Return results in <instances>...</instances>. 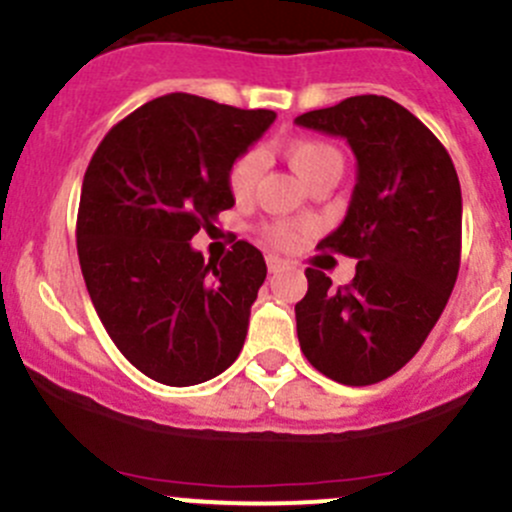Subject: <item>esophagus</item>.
<instances>
[{
  "label": "esophagus",
  "instance_id": "obj_1",
  "mask_svg": "<svg viewBox=\"0 0 512 512\" xmlns=\"http://www.w3.org/2000/svg\"><path fill=\"white\" fill-rule=\"evenodd\" d=\"M266 266H268V271H271V273H278V271H281V268H286V261H281V258H278V256H268L266 258Z\"/></svg>",
  "mask_w": 512,
  "mask_h": 512
}]
</instances>
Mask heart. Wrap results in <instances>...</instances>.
Listing matches in <instances>:
<instances>
[{
    "mask_svg": "<svg viewBox=\"0 0 512 512\" xmlns=\"http://www.w3.org/2000/svg\"><path fill=\"white\" fill-rule=\"evenodd\" d=\"M286 159L291 169L301 176L306 184H311L316 176L326 174V171H341L343 156L336 146L326 144V141L316 139H296L286 146ZM263 159L258 151H246L234 166L229 169V191L234 196L236 204H246L254 196L258 176H261ZM263 236L276 246H291L296 241V231L288 224H268L263 226Z\"/></svg>",
    "mask_w": 512,
    "mask_h": 512,
    "instance_id": "b5f03b06",
    "label": "heart"
}]
</instances>
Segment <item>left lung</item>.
I'll list each match as a JSON object with an SVG mask.
<instances>
[{
    "label": "left lung",
    "instance_id": "left-lung-1",
    "mask_svg": "<svg viewBox=\"0 0 512 512\" xmlns=\"http://www.w3.org/2000/svg\"><path fill=\"white\" fill-rule=\"evenodd\" d=\"M296 124L341 136L356 156L351 204L318 249L358 258L348 286L306 268L298 343L331 381L371 386L416 356L453 291L463 224L458 174L433 131L388 96H351L296 116Z\"/></svg>",
    "mask_w": 512,
    "mask_h": 512
}]
</instances>
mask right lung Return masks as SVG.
I'll list each match as a JSON object with an SVG mask.
<instances>
[{"label":"right lung","instance_id":"right-lung-1","mask_svg":"<svg viewBox=\"0 0 512 512\" xmlns=\"http://www.w3.org/2000/svg\"><path fill=\"white\" fill-rule=\"evenodd\" d=\"M273 119L176 91L121 119L91 156L77 216L86 291L116 348L154 381H211L244 348L263 254L236 241L206 263L189 241L234 206L229 169Z\"/></svg>","mask_w":512,"mask_h":512}]
</instances>
